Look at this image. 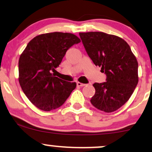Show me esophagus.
Instances as JSON below:
<instances>
[{"instance_id": "esophagus-1", "label": "esophagus", "mask_w": 152, "mask_h": 152, "mask_svg": "<svg viewBox=\"0 0 152 152\" xmlns=\"http://www.w3.org/2000/svg\"><path fill=\"white\" fill-rule=\"evenodd\" d=\"M76 84H77V86H84L85 85V83H80V82H77V83H76Z\"/></svg>"}]
</instances>
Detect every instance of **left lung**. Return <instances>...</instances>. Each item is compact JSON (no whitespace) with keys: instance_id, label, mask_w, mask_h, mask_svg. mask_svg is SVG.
I'll list each match as a JSON object with an SVG mask.
<instances>
[{"instance_id":"left-lung-1","label":"left lung","mask_w":152,"mask_h":152,"mask_svg":"<svg viewBox=\"0 0 152 152\" xmlns=\"http://www.w3.org/2000/svg\"><path fill=\"white\" fill-rule=\"evenodd\" d=\"M87 54L102 67L106 82L95 83L91 103L106 113L119 109L129 99L138 81V62L126 41L103 32L79 33Z\"/></svg>"}]
</instances>
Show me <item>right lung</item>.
<instances>
[{
  "instance_id": "right-lung-1",
  "label": "right lung",
  "mask_w": 152,
  "mask_h": 152,
  "mask_svg": "<svg viewBox=\"0 0 152 152\" xmlns=\"http://www.w3.org/2000/svg\"><path fill=\"white\" fill-rule=\"evenodd\" d=\"M81 42L69 33L39 35L28 43L18 61L19 83L29 101L44 111L61 106L76 86L56 77L51 72L59 66L69 48Z\"/></svg>"
}]
</instances>
